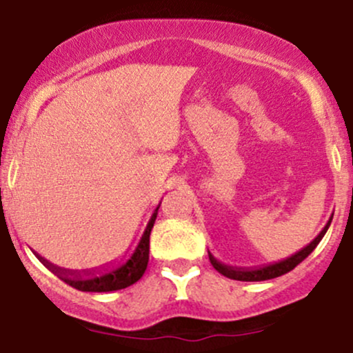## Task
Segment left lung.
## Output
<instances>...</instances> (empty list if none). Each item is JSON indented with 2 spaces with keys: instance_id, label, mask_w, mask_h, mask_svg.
I'll return each mask as SVG.
<instances>
[{
  "instance_id": "8db88e82",
  "label": "left lung",
  "mask_w": 353,
  "mask_h": 353,
  "mask_svg": "<svg viewBox=\"0 0 353 353\" xmlns=\"http://www.w3.org/2000/svg\"><path fill=\"white\" fill-rule=\"evenodd\" d=\"M331 219H333V216H330L328 223L323 227L321 232H319L318 236L311 241V243L305 245V248H302L301 251H297L295 254L288 256V258H285V259H280V261L270 263V265L256 266V268H237V266L223 265V263H220L219 259H216L215 256L208 251L210 263H212L213 268H215L219 273H222L223 276H227V279H232V280H241V282H263V280L276 279V276H282V275H285V273L290 272V270H294L299 263L304 261V259L307 258L312 251H314L316 245L319 244V241L325 237L326 230H328V227L331 223Z\"/></svg>"
}]
</instances>
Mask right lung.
Here are the masks:
<instances>
[{"mask_svg":"<svg viewBox=\"0 0 353 353\" xmlns=\"http://www.w3.org/2000/svg\"><path fill=\"white\" fill-rule=\"evenodd\" d=\"M160 208V203L157 205V208L152 213L150 220H148L147 227H145L143 234H141V239L134 248L133 254L126 259L124 263L119 265H110V266H102L99 270H83V272H74V270H66L61 266H56L52 263H49L48 259L42 258L41 254L34 252L39 258V261L46 266V268L51 270L54 275H58L63 282H66L68 285L78 288L81 292H112V290H121V288H126L133 283H137L138 280L143 276L145 270L148 265V254H150V232L154 229V223L157 219V212Z\"/></svg>","mask_w":353,"mask_h":353,"instance_id":"1","label":"right lung"}]
</instances>
